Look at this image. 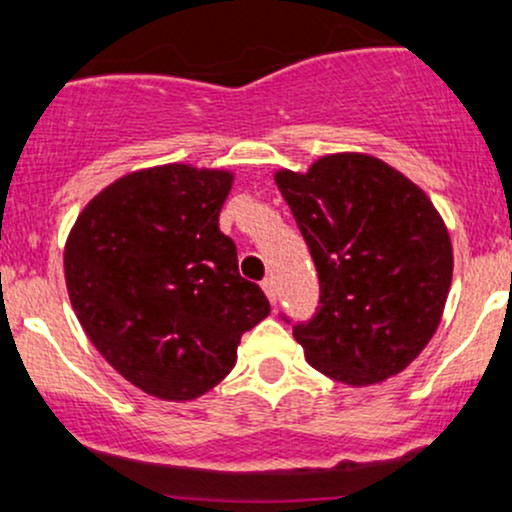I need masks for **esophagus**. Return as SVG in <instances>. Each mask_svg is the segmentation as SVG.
Listing matches in <instances>:
<instances>
[{
	"label": "esophagus",
	"instance_id": "34e87169",
	"mask_svg": "<svg viewBox=\"0 0 512 512\" xmlns=\"http://www.w3.org/2000/svg\"><path fill=\"white\" fill-rule=\"evenodd\" d=\"M262 291H265V294H267L269 303H277V284H274L272 277H267L265 282H262Z\"/></svg>",
	"mask_w": 512,
	"mask_h": 512
}]
</instances>
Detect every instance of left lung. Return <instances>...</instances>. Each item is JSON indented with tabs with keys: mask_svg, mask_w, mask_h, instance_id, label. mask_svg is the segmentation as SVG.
Segmentation results:
<instances>
[{
	"mask_svg": "<svg viewBox=\"0 0 512 512\" xmlns=\"http://www.w3.org/2000/svg\"><path fill=\"white\" fill-rule=\"evenodd\" d=\"M318 269L320 306L294 338L308 364L350 386L381 384L425 350L452 284V240L428 194L364 153L279 170Z\"/></svg>",
	"mask_w": 512,
	"mask_h": 512,
	"instance_id": "left-lung-1",
	"label": "left lung"
}]
</instances>
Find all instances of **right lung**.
Wrapping results in <instances>:
<instances>
[{"instance_id": "obj_1", "label": "right lung", "mask_w": 512, "mask_h": 512, "mask_svg": "<svg viewBox=\"0 0 512 512\" xmlns=\"http://www.w3.org/2000/svg\"><path fill=\"white\" fill-rule=\"evenodd\" d=\"M233 172L160 165L94 196L65 243V284L101 357L140 391L192 401L226 379L269 301L218 228Z\"/></svg>"}]
</instances>
